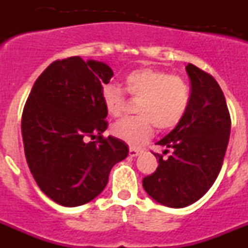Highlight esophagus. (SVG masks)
I'll use <instances>...</instances> for the list:
<instances>
[{
    "label": "esophagus",
    "mask_w": 248,
    "mask_h": 248,
    "mask_svg": "<svg viewBox=\"0 0 248 248\" xmlns=\"http://www.w3.org/2000/svg\"><path fill=\"white\" fill-rule=\"evenodd\" d=\"M139 153H140V151L138 150V149H133V148L129 149V155H130L131 157L138 156V155H139Z\"/></svg>",
    "instance_id": "34e87169"
}]
</instances>
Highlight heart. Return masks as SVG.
<instances>
[{
  "mask_svg": "<svg viewBox=\"0 0 248 248\" xmlns=\"http://www.w3.org/2000/svg\"><path fill=\"white\" fill-rule=\"evenodd\" d=\"M124 84L130 95L140 98L137 107L139 117L119 120L111 133L130 146L145 143L155 126L159 130L176 126L189 108L190 88L180 77L153 68H140L126 74ZM102 102L109 115L119 117L124 109V93L118 85H105Z\"/></svg>",
  "mask_w": 248,
  "mask_h": 248,
  "instance_id": "heart-1",
  "label": "heart"
}]
</instances>
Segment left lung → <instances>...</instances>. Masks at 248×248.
Returning <instances> with one entry per match:
<instances>
[{
    "instance_id": "8db88e82",
    "label": "left lung",
    "mask_w": 248,
    "mask_h": 248,
    "mask_svg": "<svg viewBox=\"0 0 248 248\" xmlns=\"http://www.w3.org/2000/svg\"><path fill=\"white\" fill-rule=\"evenodd\" d=\"M191 83L190 104L181 122L157 141L172 151L159 157L156 171L143 179L153 200L181 209L200 200L214 185L229 144L231 119L226 99L214 77L196 65H186Z\"/></svg>"
}]
</instances>
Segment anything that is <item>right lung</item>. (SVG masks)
I'll use <instances>...</instances> for the list:
<instances>
[{
	"label": "right lung",
	"instance_id": "1",
	"mask_svg": "<svg viewBox=\"0 0 248 248\" xmlns=\"http://www.w3.org/2000/svg\"><path fill=\"white\" fill-rule=\"evenodd\" d=\"M113 74L94 59L56 61L37 78L26 102V160L39 189L58 205L76 207L97 198L111 168L128 156L123 140L102 137L108 128L102 91ZM97 135V142L88 140Z\"/></svg>",
	"mask_w": 248,
	"mask_h": 248
}]
</instances>
